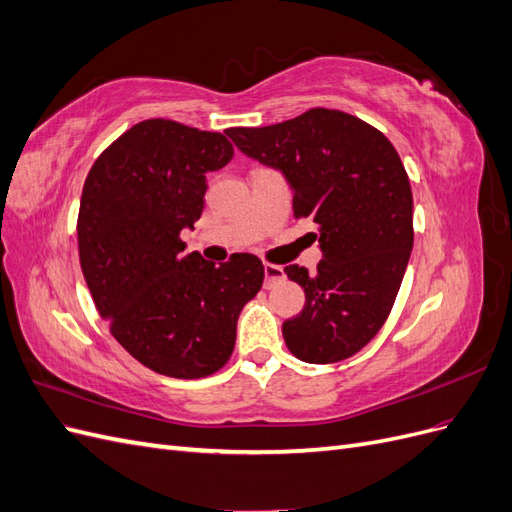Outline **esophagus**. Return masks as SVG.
I'll return each mask as SVG.
<instances>
[{"instance_id": "34e87169", "label": "esophagus", "mask_w": 512, "mask_h": 512, "mask_svg": "<svg viewBox=\"0 0 512 512\" xmlns=\"http://www.w3.org/2000/svg\"><path fill=\"white\" fill-rule=\"evenodd\" d=\"M284 277V267L282 265H273V262H267L265 265V286L271 288L277 280Z\"/></svg>"}]
</instances>
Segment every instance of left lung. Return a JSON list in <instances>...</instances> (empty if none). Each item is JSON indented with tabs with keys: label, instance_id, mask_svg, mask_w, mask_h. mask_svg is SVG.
<instances>
[{
	"label": "left lung",
	"instance_id": "obj_1",
	"mask_svg": "<svg viewBox=\"0 0 512 512\" xmlns=\"http://www.w3.org/2000/svg\"><path fill=\"white\" fill-rule=\"evenodd\" d=\"M226 134L245 156L280 168L294 218L318 226L316 273L284 269L305 290L301 314L282 327L288 350L318 365L348 359L389 318L412 252V190L399 153L367 121L320 106Z\"/></svg>",
	"mask_w": 512,
	"mask_h": 512
}]
</instances>
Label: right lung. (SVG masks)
I'll return each instance as SVG.
<instances>
[{"mask_svg": "<svg viewBox=\"0 0 512 512\" xmlns=\"http://www.w3.org/2000/svg\"><path fill=\"white\" fill-rule=\"evenodd\" d=\"M232 153L220 132L145 119L100 153L83 185L76 235L91 297L117 342L168 378H205L228 363L241 309L265 280L254 254L220 267L183 254L205 175Z\"/></svg>", "mask_w": 512, "mask_h": 512, "instance_id": "obj_1", "label": "right lung"}]
</instances>
